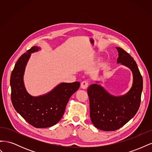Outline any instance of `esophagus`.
<instances>
[{
    "label": "esophagus",
    "instance_id": "34e87169",
    "mask_svg": "<svg viewBox=\"0 0 152 152\" xmlns=\"http://www.w3.org/2000/svg\"><path fill=\"white\" fill-rule=\"evenodd\" d=\"M88 85H89L88 82H87V81H83V82H81L80 87H81L82 89H86L87 88V87H88Z\"/></svg>",
    "mask_w": 152,
    "mask_h": 152
}]
</instances>
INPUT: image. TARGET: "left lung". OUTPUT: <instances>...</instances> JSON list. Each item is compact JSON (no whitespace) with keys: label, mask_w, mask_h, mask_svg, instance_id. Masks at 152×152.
Returning <instances> with one entry per match:
<instances>
[{"label":"left lung","mask_w":152,"mask_h":152,"mask_svg":"<svg viewBox=\"0 0 152 152\" xmlns=\"http://www.w3.org/2000/svg\"><path fill=\"white\" fill-rule=\"evenodd\" d=\"M117 63L131 69L133 75L132 86L127 94L115 96L96 84L87 89L90 103V117L94 126L100 130L113 131L118 129L135 115L141 103L142 78L136 61L121 48Z\"/></svg>","instance_id":"left-lung-1"}]
</instances>
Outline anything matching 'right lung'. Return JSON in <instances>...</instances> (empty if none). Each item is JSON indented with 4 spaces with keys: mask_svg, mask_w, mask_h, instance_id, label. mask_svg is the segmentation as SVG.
<instances>
[{
    "mask_svg": "<svg viewBox=\"0 0 152 152\" xmlns=\"http://www.w3.org/2000/svg\"><path fill=\"white\" fill-rule=\"evenodd\" d=\"M40 48L34 46L20 57L11 73V102L16 111L37 128H45L57 124L62 118L70 96L79 88L80 82L61 83L42 96H31L23 82L26 63L31 53Z\"/></svg>",
    "mask_w": 152,
    "mask_h": 152,
    "instance_id": "1",
    "label": "right lung"
}]
</instances>
